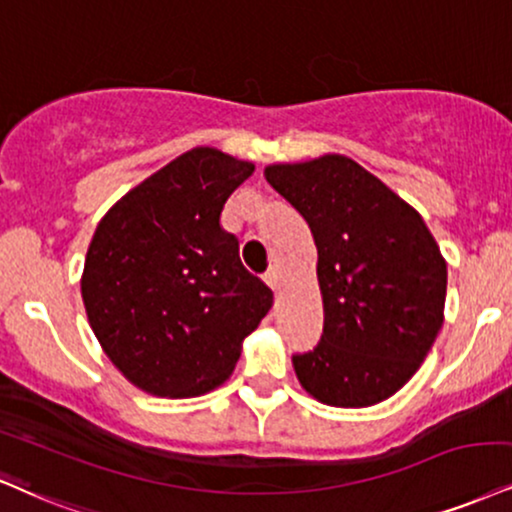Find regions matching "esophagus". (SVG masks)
I'll list each match as a JSON object with an SVG mask.
<instances>
[{
    "instance_id": "34e87169",
    "label": "esophagus",
    "mask_w": 512,
    "mask_h": 512,
    "mask_svg": "<svg viewBox=\"0 0 512 512\" xmlns=\"http://www.w3.org/2000/svg\"><path fill=\"white\" fill-rule=\"evenodd\" d=\"M264 281H267V286L272 288V291H276V288H279V272H276L274 267L267 269V274H264Z\"/></svg>"
}]
</instances>
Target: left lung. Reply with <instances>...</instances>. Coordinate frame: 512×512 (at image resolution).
I'll return each instance as SVG.
<instances>
[{"label":"left lung","instance_id":"8db88e82","mask_svg":"<svg viewBox=\"0 0 512 512\" xmlns=\"http://www.w3.org/2000/svg\"><path fill=\"white\" fill-rule=\"evenodd\" d=\"M317 243L319 343L293 355L300 384L336 408H367L417 372L443 322L446 262L420 214L353 159L264 171Z\"/></svg>","mask_w":512,"mask_h":512}]
</instances>
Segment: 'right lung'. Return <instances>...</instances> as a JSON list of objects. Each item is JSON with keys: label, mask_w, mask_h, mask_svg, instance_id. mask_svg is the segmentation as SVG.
Returning <instances> with one entry per match:
<instances>
[{"label": "right lung", "mask_w": 512, "mask_h": 512, "mask_svg": "<svg viewBox=\"0 0 512 512\" xmlns=\"http://www.w3.org/2000/svg\"><path fill=\"white\" fill-rule=\"evenodd\" d=\"M255 166L195 147L133 188L100 221L80 281L97 341L155 396L224 384L272 291L243 267L221 212Z\"/></svg>", "instance_id": "obj_1"}]
</instances>
